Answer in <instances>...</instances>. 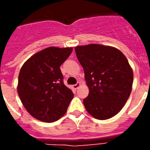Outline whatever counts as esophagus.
Masks as SVG:
<instances>
[{
    "label": "esophagus",
    "mask_w": 150,
    "mask_h": 150,
    "mask_svg": "<svg viewBox=\"0 0 150 150\" xmlns=\"http://www.w3.org/2000/svg\"><path fill=\"white\" fill-rule=\"evenodd\" d=\"M79 86H80V83H76V84L74 85V86H73V87H74V88H75V89H77L78 87H79Z\"/></svg>",
    "instance_id": "34e87169"
}]
</instances>
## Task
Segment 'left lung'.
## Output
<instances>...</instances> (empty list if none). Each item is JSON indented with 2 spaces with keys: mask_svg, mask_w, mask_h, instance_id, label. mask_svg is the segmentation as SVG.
<instances>
[{
  "mask_svg": "<svg viewBox=\"0 0 150 150\" xmlns=\"http://www.w3.org/2000/svg\"><path fill=\"white\" fill-rule=\"evenodd\" d=\"M75 52L89 88L83 100L86 110L98 120L114 116L132 91L133 71L126 57L114 47L98 44L76 46Z\"/></svg>",
  "mask_w": 150,
  "mask_h": 150,
  "instance_id": "obj_1",
  "label": "left lung"
}]
</instances>
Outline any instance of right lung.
Masks as SVG:
<instances>
[{"label": "right lung", "instance_id": "right-lung-1", "mask_svg": "<svg viewBox=\"0 0 150 150\" xmlns=\"http://www.w3.org/2000/svg\"><path fill=\"white\" fill-rule=\"evenodd\" d=\"M72 48L49 47L31 56L18 75V94L33 117L53 122L65 114L74 93L63 82L60 66Z\"/></svg>", "mask_w": 150, "mask_h": 150}]
</instances>
